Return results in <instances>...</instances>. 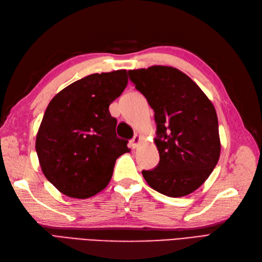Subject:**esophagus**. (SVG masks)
<instances>
[{
    "label": "esophagus",
    "mask_w": 262,
    "mask_h": 262,
    "mask_svg": "<svg viewBox=\"0 0 262 262\" xmlns=\"http://www.w3.org/2000/svg\"><path fill=\"white\" fill-rule=\"evenodd\" d=\"M139 142H140V136H138V135H135V136H134V137H133V139L130 140V145H132L133 148H137Z\"/></svg>",
    "instance_id": "esophagus-1"
}]
</instances>
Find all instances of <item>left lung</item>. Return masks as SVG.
Returning a JSON list of instances; mask_svg holds the SVG:
<instances>
[{"instance_id":"8db88e82","label":"left lung","mask_w":262,"mask_h":262,"mask_svg":"<svg viewBox=\"0 0 262 262\" xmlns=\"http://www.w3.org/2000/svg\"><path fill=\"white\" fill-rule=\"evenodd\" d=\"M129 79L154 110L159 163L142 173L152 189L183 197L210 176L220 156L216 110L193 80L177 69L128 71Z\"/></svg>"}]
</instances>
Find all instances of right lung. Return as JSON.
<instances>
[{
	"label": "right lung",
	"instance_id": "1",
	"mask_svg": "<svg viewBox=\"0 0 262 262\" xmlns=\"http://www.w3.org/2000/svg\"><path fill=\"white\" fill-rule=\"evenodd\" d=\"M128 82L125 70L91 74L53 98L35 149L46 179L64 195L85 199L108 185L116 159L129 151L116 135L110 105Z\"/></svg>",
	"mask_w": 262,
	"mask_h": 262
}]
</instances>
